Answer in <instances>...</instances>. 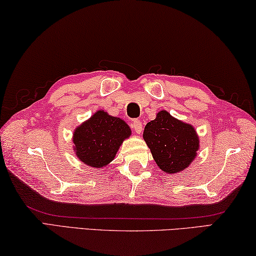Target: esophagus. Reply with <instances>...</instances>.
Here are the masks:
<instances>
[{"label": "esophagus", "instance_id": "esophagus-1", "mask_svg": "<svg viewBox=\"0 0 256 256\" xmlns=\"http://www.w3.org/2000/svg\"><path fill=\"white\" fill-rule=\"evenodd\" d=\"M132 128L136 134H142V132H143V124H142V121L140 120H134Z\"/></svg>", "mask_w": 256, "mask_h": 256}]
</instances>
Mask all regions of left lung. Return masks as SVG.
Masks as SVG:
<instances>
[{"label":"left lung","instance_id":"1","mask_svg":"<svg viewBox=\"0 0 256 256\" xmlns=\"http://www.w3.org/2000/svg\"><path fill=\"white\" fill-rule=\"evenodd\" d=\"M143 138L158 166L170 174L187 169L200 150L195 128L166 110L158 111L156 119L145 126Z\"/></svg>","mask_w":256,"mask_h":256}]
</instances>
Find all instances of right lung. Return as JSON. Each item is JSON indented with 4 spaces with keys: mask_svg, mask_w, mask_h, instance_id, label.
<instances>
[{
    "mask_svg": "<svg viewBox=\"0 0 256 256\" xmlns=\"http://www.w3.org/2000/svg\"><path fill=\"white\" fill-rule=\"evenodd\" d=\"M130 135V127L122 119L98 110L74 130V154L84 164L103 168L114 160L121 144Z\"/></svg>",
    "mask_w": 256,
    "mask_h": 256,
    "instance_id": "1",
    "label": "right lung"
}]
</instances>
